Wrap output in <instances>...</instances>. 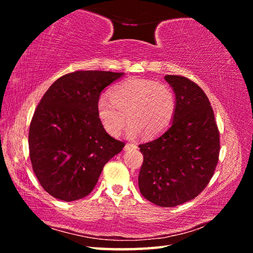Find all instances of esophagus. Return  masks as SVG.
<instances>
[{
  "label": "esophagus",
  "mask_w": 253,
  "mask_h": 253,
  "mask_svg": "<svg viewBox=\"0 0 253 253\" xmlns=\"http://www.w3.org/2000/svg\"><path fill=\"white\" fill-rule=\"evenodd\" d=\"M130 148H133V149L137 148V144H135V143H126L125 147H124V149H125V150H128Z\"/></svg>",
  "instance_id": "34e87169"
}]
</instances>
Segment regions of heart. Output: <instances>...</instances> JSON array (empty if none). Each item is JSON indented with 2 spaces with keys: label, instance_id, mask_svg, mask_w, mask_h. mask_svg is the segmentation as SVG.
Returning a JSON list of instances; mask_svg holds the SVG:
<instances>
[{
  "label": "heart",
  "instance_id": "b5f03b06",
  "mask_svg": "<svg viewBox=\"0 0 253 253\" xmlns=\"http://www.w3.org/2000/svg\"><path fill=\"white\" fill-rule=\"evenodd\" d=\"M177 110L176 94L169 84L149 79H127L111 91V99L101 96L96 112L102 126L113 137L120 136L127 120V133L152 138L173 122ZM127 117L126 118V116Z\"/></svg>",
  "mask_w": 253,
  "mask_h": 253
}]
</instances>
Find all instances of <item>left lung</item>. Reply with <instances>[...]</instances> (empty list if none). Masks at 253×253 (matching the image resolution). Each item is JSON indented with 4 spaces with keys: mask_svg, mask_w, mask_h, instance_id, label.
<instances>
[{
    "mask_svg": "<svg viewBox=\"0 0 253 253\" xmlns=\"http://www.w3.org/2000/svg\"><path fill=\"white\" fill-rule=\"evenodd\" d=\"M177 110L163 135L139 144L143 163L138 177L141 195L163 208L195 199L211 180L218 162L219 132L211 103L191 80L166 75Z\"/></svg>",
    "mask_w": 253,
    "mask_h": 253,
    "instance_id": "left-lung-1",
    "label": "left lung"
}]
</instances>
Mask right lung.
<instances>
[{"label": "right lung", "mask_w": 253, "mask_h": 253, "mask_svg": "<svg viewBox=\"0 0 253 253\" xmlns=\"http://www.w3.org/2000/svg\"><path fill=\"white\" fill-rule=\"evenodd\" d=\"M123 75L71 73L42 96L30 123L29 155L38 180L52 197L69 202L88 196L104 165L125 147L105 131L96 112L102 91Z\"/></svg>", "instance_id": "obj_1"}]
</instances>
